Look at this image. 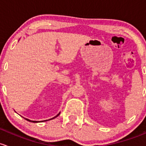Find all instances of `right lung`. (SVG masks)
<instances>
[{"label":"right lung","mask_w":146,"mask_h":146,"mask_svg":"<svg viewBox=\"0 0 146 146\" xmlns=\"http://www.w3.org/2000/svg\"><path fill=\"white\" fill-rule=\"evenodd\" d=\"M60 115V113L59 114H58V115H57V116H55V117H53V118H52V119H54V118H55V117H58V115ZM26 119L27 120V121H31V122H34V123H36V122H38V121H31V120H29V119ZM50 119H48V120H50ZM44 121H48V120H44Z\"/></svg>","instance_id":"1"}]
</instances>
